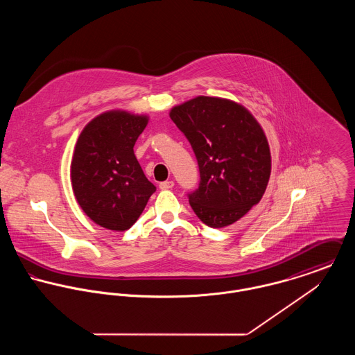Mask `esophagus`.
I'll return each instance as SVG.
<instances>
[{"label":"esophagus","mask_w":355,"mask_h":355,"mask_svg":"<svg viewBox=\"0 0 355 355\" xmlns=\"http://www.w3.org/2000/svg\"><path fill=\"white\" fill-rule=\"evenodd\" d=\"M173 186H175L173 180H165V182L159 183V189H161V190H169V189H172Z\"/></svg>","instance_id":"obj_1"}]
</instances>
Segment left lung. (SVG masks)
I'll return each instance as SVG.
<instances>
[{
    "instance_id": "8db88e82",
    "label": "left lung",
    "mask_w": 355,
    "mask_h": 355,
    "mask_svg": "<svg viewBox=\"0 0 355 355\" xmlns=\"http://www.w3.org/2000/svg\"><path fill=\"white\" fill-rule=\"evenodd\" d=\"M200 166V187L189 201L203 224L223 228L261 201L270 176L265 132L241 103L200 96L171 109Z\"/></svg>"
}]
</instances>
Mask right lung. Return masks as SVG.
Instances as JSON below:
<instances>
[{"instance_id": "1", "label": "right lung", "mask_w": 355, "mask_h": 355, "mask_svg": "<svg viewBox=\"0 0 355 355\" xmlns=\"http://www.w3.org/2000/svg\"><path fill=\"white\" fill-rule=\"evenodd\" d=\"M149 117L109 110L82 130L71 161V183L82 210L98 225L125 231L138 220L155 191L134 145Z\"/></svg>"}]
</instances>
